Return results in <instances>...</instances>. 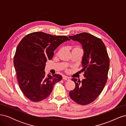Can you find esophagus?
I'll list each match as a JSON object with an SVG mask.
<instances>
[{"label": "esophagus", "instance_id": "obj_1", "mask_svg": "<svg viewBox=\"0 0 126 126\" xmlns=\"http://www.w3.org/2000/svg\"><path fill=\"white\" fill-rule=\"evenodd\" d=\"M63 80H66L67 81H69L70 80V78L69 77H67L66 76H63Z\"/></svg>", "mask_w": 126, "mask_h": 126}]
</instances>
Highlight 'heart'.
<instances>
[{"label": "heart", "instance_id": "1", "mask_svg": "<svg viewBox=\"0 0 126 126\" xmlns=\"http://www.w3.org/2000/svg\"><path fill=\"white\" fill-rule=\"evenodd\" d=\"M78 48V49H80V48H79V47H76V48Z\"/></svg>", "mask_w": 126, "mask_h": 126}]
</instances>
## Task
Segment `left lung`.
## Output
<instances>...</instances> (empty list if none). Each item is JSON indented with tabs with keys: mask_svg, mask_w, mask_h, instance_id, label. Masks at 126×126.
<instances>
[{
	"mask_svg": "<svg viewBox=\"0 0 126 126\" xmlns=\"http://www.w3.org/2000/svg\"><path fill=\"white\" fill-rule=\"evenodd\" d=\"M69 37L82 45L83 55L81 71L84 72L85 77L81 81L71 79L76 87L69 92V96L77 104L86 105L96 99L104 88L109 69V57L103 41L89 33Z\"/></svg>",
	"mask_w": 126,
	"mask_h": 126,
	"instance_id": "obj_1",
	"label": "left lung"
}]
</instances>
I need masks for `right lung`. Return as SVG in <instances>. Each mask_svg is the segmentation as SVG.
Segmentation results:
<instances>
[{
  "label": "right lung",
  "instance_id": "1",
  "mask_svg": "<svg viewBox=\"0 0 126 126\" xmlns=\"http://www.w3.org/2000/svg\"><path fill=\"white\" fill-rule=\"evenodd\" d=\"M70 40L65 36H52L34 32L24 37L17 47L14 64L19 85L29 100L40 101L48 97L53 87L63 77L58 74L46 75V63L62 43Z\"/></svg>",
  "mask_w": 126,
  "mask_h": 126
}]
</instances>
